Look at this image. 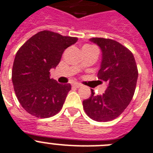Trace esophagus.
Wrapping results in <instances>:
<instances>
[{
    "mask_svg": "<svg viewBox=\"0 0 153 153\" xmlns=\"http://www.w3.org/2000/svg\"><path fill=\"white\" fill-rule=\"evenodd\" d=\"M72 86H74V87H75V88H80L82 86L81 84H79V83H77V82H76V83H74V84H72Z\"/></svg>",
    "mask_w": 153,
    "mask_h": 153,
    "instance_id": "1",
    "label": "esophagus"
}]
</instances>
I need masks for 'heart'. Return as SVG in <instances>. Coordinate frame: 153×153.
Returning <instances> with one entry per match:
<instances>
[{
    "label": "heart",
    "mask_w": 153,
    "mask_h": 153,
    "mask_svg": "<svg viewBox=\"0 0 153 153\" xmlns=\"http://www.w3.org/2000/svg\"><path fill=\"white\" fill-rule=\"evenodd\" d=\"M85 46H90V45H85Z\"/></svg>",
    "instance_id": "heart-1"
}]
</instances>
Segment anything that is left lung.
<instances>
[{"label": "left lung", "instance_id": "obj_1", "mask_svg": "<svg viewBox=\"0 0 153 153\" xmlns=\"http://www.w3.org/2000/svg\"><path fill=\"white\" fill-rule=\"evenodd\" d=\"M91 42L100 47L102 52L98 79L108 84L102 95H94L83 101V107L91 119L107 122L118 117L128 106L135 91L137 65L129 49L112 39L93 37Z\"/></svg>", "mask_w": 153, "mask_h": 153}]
</instances>
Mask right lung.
Instances as JSON below:
<instances>
[{
	"label": "right lung",
	"instance_id": "obj_1",
	"mask_svg": "<svg viewBox=\"0 0 153 153\" xmlns=\"http://www.w3.org/2000/svg\"><path fill=\"white\" fill-rule=\"evenodd\" d=\"M77 40L43 30L19 49L11 79L18 100L27 113L38 118H48L61 110L71 85L51 79L49 71L56 67L64 51Z\"/></svg>",
	"mask_w": 153,
	"mask_h": 153
}]
</instances>
